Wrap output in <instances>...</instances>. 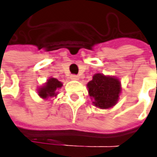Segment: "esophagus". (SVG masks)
<instances>
[{"mask_svg":"<svg viewBox=\"0 0 157 157\" xmlns=\"http://www.w3.org/2000/svg\"><path fill=\"white\" fill-rule=\"evenodd\" d=\"M70 79L71 80H75V81H77V80H79V76L76 75H70Z\"/></svg>","mask_w":157,"mask_h":157,"instance_id":"obj_1","label":"esophagus"}]
</instances>
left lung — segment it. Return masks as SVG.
<instances>
[{
	"label": "left lung",
	"mask_w": 157,
	"mask_h": 157,
	"mask_svg": "<svg viewBox=\"0 0 157 157\" xmlns=\"http://www.w3.org/2000/svg\"><path fill=\"white\" fill-rule=\"evenodd\" d=\"M93 104L101 109H108L117 104L121 93V84L114 76L98 73L87 84Z\"/></svg>",
	"instance_id": "1"
}]
</instances>
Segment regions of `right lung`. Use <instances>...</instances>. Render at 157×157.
<instances>
[{
	"mask_svg": "<svg viewBox=\"0 0 157 157\" xmlns=\"http://www.w3.org/2000/svg\"><path fill=\"white\" fill-rule=\"evenodd\" d=\"M63 86V83L56 78H50L42 87H38V93L39 97L44 100H47L48 98L56 97L57 95V89Z\"/></svg>",
	"mask_w": 157,
	"mask_h": 157,
	"instance_id": "1",
	"label": "right lung"
}]
</instances>
